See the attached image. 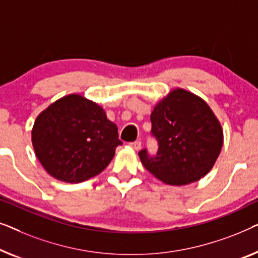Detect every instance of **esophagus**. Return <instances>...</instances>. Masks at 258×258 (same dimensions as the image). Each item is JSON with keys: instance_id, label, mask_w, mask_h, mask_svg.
<instances>
[{"instance_id": "34e87169", "label": "esophagus", "mask_w": 258, "mask_h": 258, "mask_svg": "<svg viewBox=\"0 0 258 258\" xmlns=\"http://www.w3.org/2000/svg\"><path fill=\"white\" fill-rule=\"evenodd\" d=\"M130 146L132 147L133 150L139 151V150H140V147H141V141H140V140H136V141H133V143H131V144H130Z\"/></svg>"}]
</instances>
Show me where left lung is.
<instances>
[{
  "label": "left lung",
  "instance_id": "1",
  "mask_svg": "<svg viewBox=\"0 0 258 258\" xmlns=\"http://www.w3.org/2000/svg\"><path fill=\"white\" fill-rule=\"evenodd\" d=\"M151 122L158 151L152 155L144 148L139 157L159 180L182 186L200 180L213 168L222 148L223 132L201 98L174 90L154 107Z\"/></svg>",
  "mask_w": 258,
  "mask_h": 258
}]
</instances>
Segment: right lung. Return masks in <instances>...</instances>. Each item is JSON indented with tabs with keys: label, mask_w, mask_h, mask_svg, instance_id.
<instances>
[{
	"label": "right lung",
	"mask_w": 258,
	"mask_h": 258,
	"mask_svg": "<svg viewBox=\"0 0 258 258\" xmlns=\"http://www.w3.org/2000/svg\"><path fill=\"white\" fill-rule=\"evenodd\" d=\"M32 145L50 175L82 182L106 168L122 143L103 107L78 94L60 98L36 119Z\"/></svg>",
	"instance_id": "obj_1"
}]
</instances>
